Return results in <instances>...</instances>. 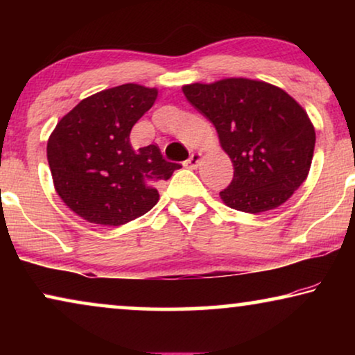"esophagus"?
<instances>
[{"label": "esophagus", "instance_id": "obj_1", "mask_svg": "<svg viewBox=\"0 0 355 355\" xmlns=\"http://www.w3.org/2000/svg\"><path fill=\"white\" fill-rule=\"evenodd\" d=\"M200 159H202V155L200 153H192L191 157H189L186 162H184V166L191 168V169H196L198 166V163H200Z\"/></svg>", "mask_w": 355, "mask_h": 355}]
</instances>
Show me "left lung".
<instances>
[{"instance_id": "obj_1", "label": "left lung", "mask_w": 355, "mask_h": 355, "mask_svg": "<svg viewBox=\"0 0 355 355\" xmlns=\"http://www.w3.org/2000/svg\"><path fill=\"white\" fill-rule=\"evenodd\" d=\"M193 108L215 125L234 178L220 196L245 213L273 210L307 179L315 129L307 113L278 87L250 79L182 87Z\"/></svg>"}]
</instances>
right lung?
Wrapping results in <instances>:
<instances>
[{
	"label": "right lung",
	"mask_w": 355,
	"mask_h": 355,
	"mask_svg": "<svg viewBox=\"0 0 355 355\" xmlns=\"http://www.w3.org/2000/svg\"><path fill=\"white\" fill-rule=\"evenodd\" d=\"M157 95L137 84L98 92L72 108L48 139L58 196L89 223L119 226L145 215L158 202L155 186L181 168L157 145H130V130Z\"/></svg>",
	"instance_id": "obj_1"
}]
</instances>
